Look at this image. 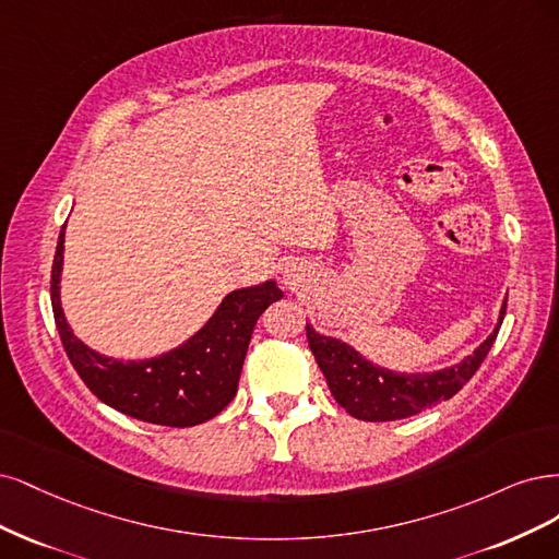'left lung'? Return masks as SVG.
Masks as SVG:
<instances>
[{"instance_id": "obj_1", "label": "left lung", "mask_w": 559, "mask_h": 559, "mask_svg": "<svg viewBox=\"0 0 559 559\" xmlns=\"http://www.w3.org/2000/svg\"><path fill=\"white\" fill-rule=\"evenodd\" d=\"M503 316H507V301L499 311L495 332L474 355H466L460 365L431 373H397L378 367L341 338L318 334L309 322H306V338L338 406H344L357 420L388 423L416 416L457 394L490 353Z\"/></svg>"}]
</instances>
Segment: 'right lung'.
Wrapping results in <instances>:
<instances>
[{
  "mask_svg": "<svg viewBox=\"0 0 559 559\" xmlns=\"http://www.w3.org/2000/svg\"><path fill=\"white\" fill-rule=\"evenodd\" d=\"M64 227L67 223L52 260L50 301L62 346L90 392L124 416L153 425L192 427L218 416L237 394L258 318L269 304L283 297L276 281L229 293L206 325L178 348L122 362L87 348L64 318L60 304Z\"/></svg>",
  "mask_w": 559,
  "mask_h": 559,
  "instance_id": "obj_1",
  "label": "right lung"
}]
</instances>
